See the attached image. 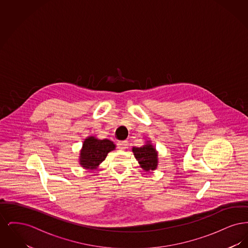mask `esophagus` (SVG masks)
Returning a JSON list of instances; mask_svg holds the SVG:
<instances>
[{"instance_id":"34e87169","label":"esophagus","mask_w":248,"mask_h":248,"mask_svg":"<svg viewBox=\"0 0 248 248\" xmlns=\"http://www.w3.org/2000/svg\"><path fill=\"white\" fill-rule=\"evenodd\" d=\"M118 149L119 150H125L128 146L127 141H118Z\"/></svg>"}]
</instances>
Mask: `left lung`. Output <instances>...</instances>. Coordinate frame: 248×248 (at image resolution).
Here are the masks:
<instances>
[{"instance_id":"obj_1","label":"left lung","mask_w":248,"mask_h":248,"mask_svg":"<svg viewBox=\"0 0 248 248\" xmlns=\"http://www.w3.org/2000/svg\"><path fill=\"white\" fill-rule=\"evenodd\" d=\"M132 152L136 159L139 161V164L145 171H154L158 165V154L151 141L142 147H134Z\"/></svg>"}]
</instances>
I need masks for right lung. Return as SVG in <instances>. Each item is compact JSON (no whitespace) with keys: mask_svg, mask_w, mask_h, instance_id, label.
<instances>
[{"mask_svg":"<svg viewBox=\"0 0 248 248\" xmlns=\"http://www.w3.org/2000/svg\"><path fill=\"white\" fill-rule=\"evenodd\" d=\"M115 144L108 140H98L95 137H88L84 140L80 153V165L85 169L94 170L98 167L108 154L115 150Z\"/></svg>","mask_w":248,"mask_h":248,"instance_id":"obj_1","label":"right lung"}]
</instances>
